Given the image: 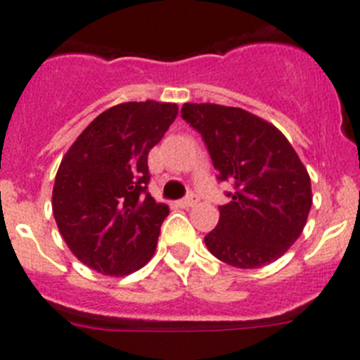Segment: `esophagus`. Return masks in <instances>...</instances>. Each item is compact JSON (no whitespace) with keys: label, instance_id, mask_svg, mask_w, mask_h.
<instances>
[{"label":"esophagus","instance_id":"34e87169","mask_svg":"<svg viewBox=\"0 0 360 360\" xmlns=\"http://www.w3.org/2000/svg\"><path fill=\"white\" fill-rule=\"evenodd\" d=\"M195 202H197V195H195V193H188V195L184 197V199H181L177 204H179L181 208H190V206H193V204H195Z\"/></svg>","mask_w":360,"mask_h":360}]
</instances>
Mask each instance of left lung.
<instances>
[{"label": "left lung", "mask_w": 360, "mask_h": 360, "mask_svg": "<svg viewBox=\"0 0 360 360\" xmlns=\"http://www.w3.org/2000/svg\"><path fill=\"white\" fill-rule=\"evenodd\" d=\"M181 116L202 136L217 179L231 181L229 202L204 236L213 257L238 269L278 260L307 224L312 190L289 140L240 108L184 103Z\"/></svg>", "instance_id": "8db88e82"}]
</instances>
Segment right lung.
Masks as SVG:
<instances>
[{"label":"right lung","instance_id":"1","mask_svg":"<svg viewBox=\"0 0 360 360\" xmlns=\"http://www.w3.org/2000/svg\"><path fill=\"white\" fill-rule=\"evenodd\" d=\"M176 116V103H118L96 116L60 161L51 195L55 222L87 267L125 276L156 251L170 210L148 193L147 158Z\"/></svg>","mask_w":360,"mask_h":360}]
</instances>
